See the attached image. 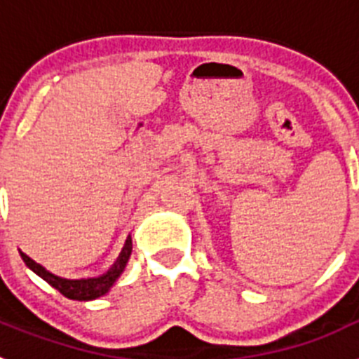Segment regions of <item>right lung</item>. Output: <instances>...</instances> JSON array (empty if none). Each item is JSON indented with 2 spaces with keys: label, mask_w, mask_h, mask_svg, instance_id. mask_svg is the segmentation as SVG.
Masks as SVG:
<instances>
[{
  "label": "right lung",
  "mask_w": 359,
  "mask_h": 359,
  "mask_svg": "<svg viewBox=\"0 0 359 359\" xmlns=\"http://www.w3.org/2000/svg\"><path fill=\"white\" fill-rule=\"evenodd\" d=\"M133 252V241L131 237H128L126 244H123L122 252H120L118 259L109 269H107L106 273L100 275V277H93V278H62V277H57V275L50 273L48 269H44L43 266L37 264L36 261H32L30 257L21 253L23 257L25 264L34 271L36 275H39L43 280H46L52 287H55L59 293L65 294L66 298H72V300H95V298L102 297L106 294L107 291L113 287L118 277L122 275V271L126 269L128 266L129 257H131Z\"/></svg>",
  "instance_id": "add662e5"
}]
</instances>
